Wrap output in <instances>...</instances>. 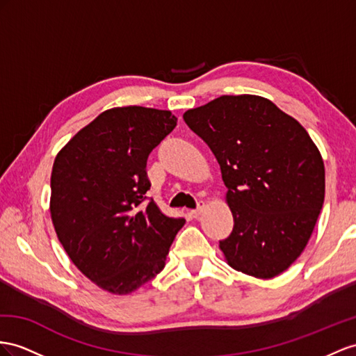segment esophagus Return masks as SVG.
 <instances>
[{
	"label": "esophagus",
	"mask_w": 356,
	"mask_h": 356,
	"mask_svg": "<svg viewBox=\"0 0 356 356\" xmlns=\"http://www.w3.org/2000/svg\"><path fill=\"white\" fill-rule=\"evenodd\" d=\"M204 209H206V202H203V200H202V202H198V206H197V209H194V211H193V215H194V216L202 215V213H203V211H204Z\"/></svg>",
	"instance_id": "obj_1"
}]
</instances>
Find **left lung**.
I'll list each match as a JSON object with an SVG mask.
<instances>
[{
	"mask_svg": "<svg viewBox=\"0 0 356 356\" xmlns=\"http://www.w3.org/2000/svg\"><path fill=\"white\" fill-rule=\"evenodd\" d=\"M184 120L221 167L233 230L220 241L229 265L273 278L312 236L325 200V167L308 132L270 100L221 96Z\"/></svg>",
	"mask_w": 356,
	"mask_h": 356,
	"instance_id": "left-lung-1",
	"label": "left lung"
}]
</instances>
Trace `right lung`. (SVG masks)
<instances>
[{
  "label": "right lung",
  "mask_w": 356,
  "mask_h": 356,
  "mask_svg": "<svg viewBox=\"0 0 356 356\" xmlns=\"http://www.w3.org/2000/svg\"><path fill=\"white\" fill-rule=\"evenodd\" d=\"M176 124L163 109H108L54 161L51 218L58 241L75 266L111 293H131L156 277L185 224L147 197V158Z\"/></svg>",
  "instance_id": "1"
}]
</instances>
